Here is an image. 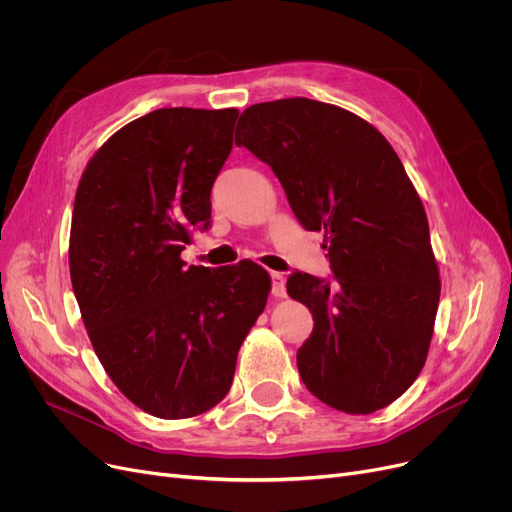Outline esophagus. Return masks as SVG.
Masks as SVG:
<instances>
[{"mask_svg": "<svg viewBox=\"0 0 512 512\" xmlns=\"http://www.w3.org/2000/svg\"><path fill=\"white\" fill-rule=\"evenodd\" d=\"M272 294L276 299H284L286 297V278L278 272H272Z\"/></svg>", "mask_w": 512, "mask_h": 512, "instance_id": "obj_1", "label": "esophagus"}]
</instances>
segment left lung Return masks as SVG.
<instances>
[{
  "mask_svg": "<svg viewBox=\"0 0 512 512\" xmlns=\"http://www.w3.org/2000/svg\"><path fill=\"white\" fill-rule=\"evenodd\" d=\"M236 145L274 170L303 228L324 232L334 280L294 272L286 282L315 321L297 353L307 390L351 415L388 407L421 373L440 303L405 166L378 128L307 97L247 107Z\"/></svg>",
  "mask_w": 512,
  "mask_h": 512,
  "instance_id": "1",
  "label": "left lung"
}]
</instances>
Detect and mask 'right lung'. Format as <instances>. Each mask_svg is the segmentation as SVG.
Returning <instances> with one entry per match:
<instances>
[{
	"label": "right lung",
	"instance_id": "1",
	"mask_svg": "<svg viewBox=\"0 0 512 512\" xmlns=\"http://www.w3.org/2000/svg\"><path fill=\"white\" fill-rule=\"evenodd\" d=\"M236 118L234 107H164L132 120L76 188L68 261L80 315L110 380L159 419L201 415L228 394L272 290L251 259L215 270L180 259L211 226Z\"/></svg>",
	"mask_w": 512,
	"mask_h": 512
}]
</instances>
